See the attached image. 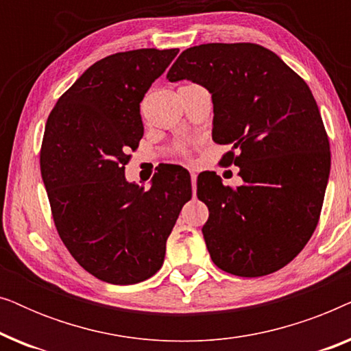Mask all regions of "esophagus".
Returning <instances> with one entry per match:
<instances>
[{"label":"esophagus","mask_w":351,"mask_h":351,"mask_svg":"<svg viewBox=\"0 0 351 351\" xmlns=\"http://www.w3.org/2000/svg\"><path fill=\"white\" fill-rule=\"evenodd\" d=\"M191 189H193V195H196V174L191 172Z\"/></svg>","instance_id":"obj_1"}]
</instances>
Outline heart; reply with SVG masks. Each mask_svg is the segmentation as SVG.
Masks as SVG:
<instances>
[{
  "label": "heart",
  "mask_w": 351,
  "mask_h": 351,
  "mask_svg": "<svg viewBox=\"0 0 351 351\" xmlns=\"http://www.w3.org/2000/svg\"><path fill=\"white\" fill-rule=\"evenodd\" d=\"M177 153H179V155H182V156H186V155H189V150H186L185 145H179V147H177Z\"/></svg>",
  "instance_id": "heart-1"
}]
</instances>
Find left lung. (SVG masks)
<instances>
[{
  "instance_id": "left-lung-1",
  "label": "left lung",
  "mask_w": 351,
  "mask_h": 351,
  "mask_svg": "<svg viewBox=\"0 0 351 351\" xmlns=\"http://www.w3.org/2000/svg\"><path fill=\"white\" fill-rule=\"evenodd\" d=\"M167 80H190L213 94V141L232 148L220 162L238 166L243 179L237 189L215 172L196 182L209 209L203 237L210 258L243 278L278 271L313 234L329 179V138L310 88L254 43L189 47Z\"/></svg>"
}]
</instances>
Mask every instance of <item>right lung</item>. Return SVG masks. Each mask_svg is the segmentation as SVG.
<instances>
[{
	"mask_svg": "<svg viewBox=\"0 0 351 351\" xmlns=\"http://www.w3.org/2000/svg\"><path fill=\"white\" fill-rule=\"evenodd\" d=\"M177 52L136 49L95 62L47 118L40 166L56 228L75 261L110 285H136L160 270L191 198L182 167L158 172L150 190L124 177L143 136V95Z\"/></svg>",
	"mask_w": 351,
	"mask_h": 351,
	"instance_id": "right-lung-1",
	"label": "right lung"
}]
</instances>
